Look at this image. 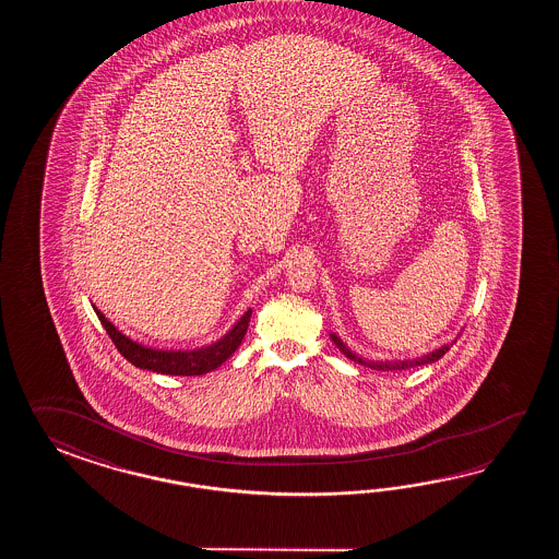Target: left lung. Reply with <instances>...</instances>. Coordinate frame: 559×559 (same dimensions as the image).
I'll return each mask as SVG.
<instances>
[{"mask_svg":"<svg viewBox=\"0 0 559 559\" xmlns=\"http://www.w3.org/2000/svg\"><path fill=\"white\" fill-rule=\"evenodd\" d=\"M332 342L337 345V349H340L345 357H349L352 361H356L359 366H368V368L378 369V371H402V369L426 366V364H433V361H438V359L445 356V352H450V345H443V347L436 349V352H431L428 356L409 359V361H395V364H393V361H368V359H361V357L356 356L354 352H349V349H347V345H345L337 335H333V333Z\"/></svg>","mask_w":559,"mask_h":559,"instance_id":"1","label":"left lung"}]
</instances>
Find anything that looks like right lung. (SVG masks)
Here are the masks:
<instances>
[{"label":"right lung","instance_id":"add662e5","mask_svg":"<svg viewBox=\"0 0 559 559\" xmlns=\"http://www.w3.org/2000/svg\"><path fill=\"white\" fill-rule=\"evenodd\" d=\"M95 313L121 356L131 361L135 368L150 369L166 376H203V373H210L212 369L219 368L227 357L238 349L243 335L248 332L251 318V309H248L239 318L238 323L215 344L191 349V352H174V349L167 352V349H154V347H145L133 342L119 332L99 309H95Z\"/></svg>","mask_w":559,"mask_h":559}]
</instances>
